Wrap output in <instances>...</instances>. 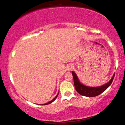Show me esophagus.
<instances>
[{
  "mask_svg": "<svg viewBox=\"0 0 125 125\" xmlns=\"http://www.w3.org/2000/svg\"><path fill=\"white\" fill-rule=\"evenodd\" d=\"M73 66H71V65H70V66H69L68 67V68H67V70H68V71H70V70H71L72 69H73Z\"/></svg>",
  "mask_w": 125,
  "mask_h": 125,
  "instance_id": "1",
  "label": "esophagus"
}]
</instances>
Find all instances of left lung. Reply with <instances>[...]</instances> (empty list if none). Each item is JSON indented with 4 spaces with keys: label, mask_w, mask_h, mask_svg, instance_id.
<instances>
[{
    "label": "left lung",
    "mask_w": 125,
    "mask_h": 125,
    "mask_svg": "<svg viewBox=\"0 0 125 125\" xmlns=\"http://www.w3.org/2000/svg\"><path fill=\"white\" fill-rule=\"evenodd\" d=\"M72 74L73 76L75 89L81 95L86 96V97H95L104 92L112 84L115 75V73H114L113 76H112L109 82L103 85L99 86V87H89V86L84 85L83 84L80 83L77 76V75L74 72L72 71Z\"/></svg>",
    "instance_id": "1"
}]
</instances>
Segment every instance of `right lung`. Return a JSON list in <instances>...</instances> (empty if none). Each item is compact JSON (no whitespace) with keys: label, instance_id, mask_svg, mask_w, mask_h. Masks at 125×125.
<instances>
[{"label":"right lung","instance_id":"right-lung-1","mask_svg":"<svg viewBox=\"0 0 125 125\" xmlns=\"http://www.w3.org/2000/svg\"><path fill=\"white\" fill-rule=\"evenodd\" d=\"M58 94H59V92H58V94H57V96H55V97H54V98H53V99H52V100H51V101H49V102H48V103H46V104H42V105H48V104H51V103H52V102H53V101H54V100H55L56 99V98H57V97H58Z\"/></svg>","mask_w":125,"mask_h":125}]
</instances>
